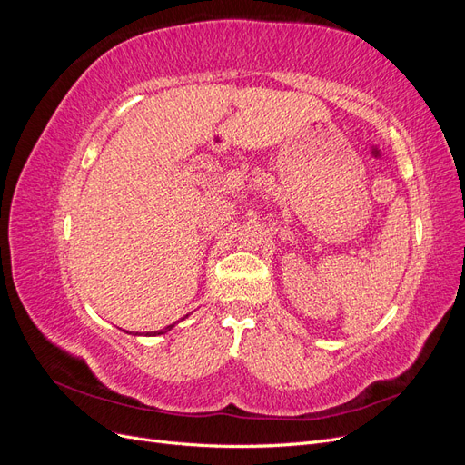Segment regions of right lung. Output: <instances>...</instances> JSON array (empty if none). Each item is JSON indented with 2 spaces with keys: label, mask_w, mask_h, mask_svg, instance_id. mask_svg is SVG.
Here are the masks:
<instances>
[{
  "label": "right lung",
  "mask_w": 465,
  "mask_h": 465,
  "mask_svg": "<svg viewBox=\"0 0 465 465\" xmlns=\"http://www.w3.org/2000/svg\"><path fill=\"white\" fill-rule=\"evenodd\" d=\"M171 328H173V326H166V328H164V331H163V330H161V331H154L153 335H161V333H166V331H168V330H171Z\"/></svg>",
  "instance_id": "right-lung-1"
}]
</instances>
